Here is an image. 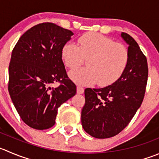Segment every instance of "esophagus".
<instances>
[{
    "instance_id": "34e87169",
    "label": "esophagus",
    "mask_w": 159,
    "mask_h": 159,
    "mask_svg": "<svg viewBox=\"0 0 159 159\" xmlns=\"http://www.w3.org/2000/svg\"><path fill=\"white\" fill-rule=\"evenodd\" d=\"M84 92V89H83L82 87H81V86H78L77 87V93L78 94H83Z\"/></svg>"
}]
</instances>
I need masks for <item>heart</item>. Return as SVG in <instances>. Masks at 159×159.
<instances>
[{"instance_id":"heart-1","label":"heart","mask_w":159,"mask_h":159,"mask_svg":"<svg viewBox=\"0 0 159 159\" xmlns=\"http://www.w3.org/2000/svg\"><path fill=\"white\" fill-rule=\"evenodd\" d=\"M78 44L68 42L61 50L63 61L69 68L80 65L86 59L87 67L69 72L74 82L81 85L97 82L99 87H107L124 75L130 61L129 50L124 44L98 33L84 34L78 38Z\"/></svg>"}]
</instances>
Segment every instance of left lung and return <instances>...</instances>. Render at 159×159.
Segmentation results:
<instances>
[{"mask_svg": "<svg viewBox=\"0 0 159 159\" xmlns=\"http://www.w3.org/2000/svg\"><path fill=\"white\" fill-rule=\"evenodd\" d=\"M121 36L129 44L130 61L121 78L102 89H86L81 124L92 137L109 138L120 133L131 121L144 99L148 76L147 58L133 37Z\"/></svg>", "mask_w": 159, "mask_h": 159, "instance_id": "8db88e82", "label": "left lung"}]
</instances>
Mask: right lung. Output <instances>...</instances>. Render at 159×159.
I'll return each mask as SVG.
<instances>
[{
	"label": "right lung",
	"mask_w": 159,
	"mask_h": 159,
	"mask_svg": "<svg viewBox=\"0 0 159 159\" xmlns=\"http://www.w3.org/2000/svg\"><path fill=\"white\" fill-rule=\"evenodd\" d=\"M73 34L54 23H40L26 31L12 50L7 89L18 115L32 128L53 127L58 108L76 94L61 57ZM55 82L59 86L51 87Z\"/></svg>",
	"instance_id": "right-lung-1"
}]
</instances>
